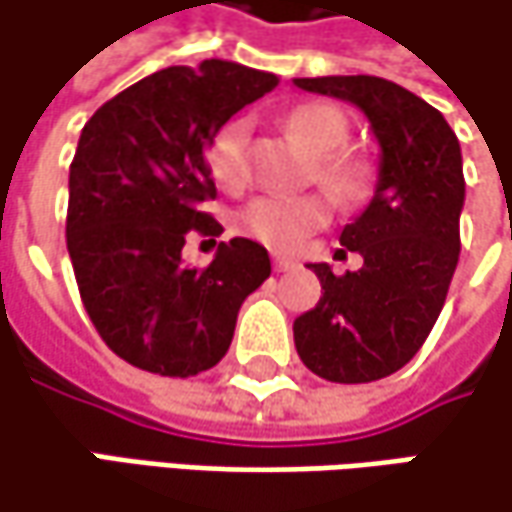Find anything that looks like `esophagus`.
Returning <instances> with one entry per match:
<instances>
[{
	"label": "esophagus",
	"mask_w": 512,
	"mask_h": 512,
	"mask_svg": "<svg viewBox=\"0 0 512 512\" xmlns=\"http://www.w3.org/2000/svg\"><path fill=\"white\" fill-rule=\"evenodd\" d=\"M299 263L293 260V257H272V269L275 272H290V269H296Z\"/></svg>",
	"instance_id": "34e87169"
}]
</instances>
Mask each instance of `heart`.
Segmentation results:
<instances>
[{
    "mask_svg": "<svg viewBox=\"0 0 512 512\" xmlns=\"http://www.w3.org/2000/svg\"><path fill=\"white\" fill-rule=\"evenodd\" d=\"M293 140L316 155V181L334 202H354L366 187L363 163L343 155L349 140V119L331 105H299L284 119ZM246 140L249 122H225L208 146L210 175L222 187H240L246 181ZM331 219V205L319 193L304 196H260L237 213V228L275 252H296L304 240Z\"/></svg>",
    "mask_w": 512,
    "mask_h": 512,
    "instance_id": "1",
    "label": "heart"
}]
</instances>
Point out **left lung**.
I'll use <instances>...</instances> for the list:
<instances>
[{
	"instance_id": "obj_1",
	"label": "left lung",
	"mask_w": 512,
	"mask_h": 512,
	"mask_svg": "<svg viewBox=\"0 0 512 512\" xmlns=\"http://www.w3.org/2000/svg\"><path fill=\"white\" fill-rule=\"evenodd\" d=\"M360 108L378 140V181L340 243L363 269L334 275L310 263L322 299L293 322L302 363L334 384L398 372L428 340L460 257L466 199L460 143L437 108L378 75L293 78Z\"/></svg>"
}]
</instances>
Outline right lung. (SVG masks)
I'll list each match as a JSON object with an SVG mask.
<instances>
[{
  "instance_id": "obj_1",
  "label": "right lung",
  "mask_w": 512,
  "mask_h": 512,
  "mask_svg": "<svg viewBox=\"0 0 512 512\" xmlns=\"http://www.w3.org/2000/svg\"><path fill=\"white\" fill-rule=\"evenodd\" d=\"M278 75L210 58L169 67L105 102L70 166V249L81 302L108 349L137 369L190 378L231 346L240 304L269 278L266 249L234 237L208 269L181 263L190 231L219 237L213 134Z\"/></svg>"
}]
</instances>
